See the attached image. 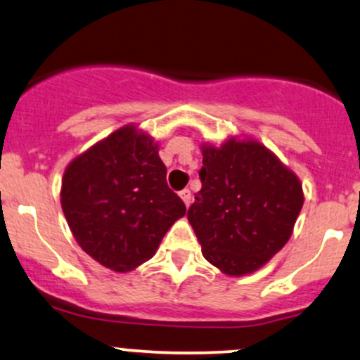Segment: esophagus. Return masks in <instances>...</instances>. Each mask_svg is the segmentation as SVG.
<instances>
[{
	"label": "esophagus",
	"instance_id": "34e87169",
	"mask_svg": "<svg viewBox=\"0 0 360 360\" xmlns=\"http://www.w3.org/2000/svg\"><path fill=\"white\" fill-rule=\"evenodd\" d=\"M180 197H181V200H184L185 202V206H191V202H192V192L188 191V188H184V191L180 192Z\"/></svg>",
	"mask_w": 360,
	"mask_h": 360
}]
</instances>
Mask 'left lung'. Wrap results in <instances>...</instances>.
Listing matches in <instances>:
<instances>
[{"mask_svg": "<svg viewBox=\"0 0 360 360\" xmlns=\"http://www.w3.org/2000/svg\"><path fill=\"white\" fill-rule=\"evenodd\" d=\"M202 188L188 207L202 256L228 276L257 271L292 237L304 204L299 176L252 137L204 142Z\"/></svg>", "mask_w": 360, "mask_h": 360, "instance_id": "8db88e82", "label": "left lung"}]
</instances>
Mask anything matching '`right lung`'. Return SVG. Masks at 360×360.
<instances>
[{
  "label": "right lung",
  "instance_id": "add662e5",
  "mask_svg": "<svg viewBox=\"0 0 360 360\" xmlns=\"http://www.w3.org/2000/svg\"><path fill=\"white\" fill-rule=\"evenodd\" d=\"M60 202L77 243L94 261L127 273L156 254L185 204L166 185L153 135L120 127L65 168Z\"/></svg>",
  "mask_w": 360,
  "mask_h": 360
}]
</instances>
